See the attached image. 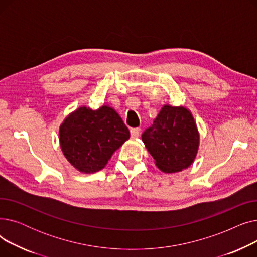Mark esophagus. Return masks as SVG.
<instances>
[{"label": "esophagus", "mask_w": 257, "mask_h": 257, "mask_svg": "<svg viewBox=\"0 0 257 257\" xmlns=\"http://www.w3.org/2000/svg\"><path fill=\"white\" fill-rule=\"evenodd\" d=\"M130 134H131V138L136 139L141 134V129L140 128H131L130 129Z\"/></svg>", "instance_id": "1"}]
</instances>
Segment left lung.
Instances as JSON below:
<instances>
[{"mask_svg": "<svg viewBox=\"0 0 257 257\" xmlns=\"http://www.w3.org/2000/svg\"><path fill=\"white\" fill-rule=\"evenodd\" d=\"M155 165L165 173H176L190 167L199 148V133L191 111L165 105L153 124L142 134Z\"/></svg>", "mask_w": 257, "mask_h": 257, "instance_id": "8db88e82", "label": "left lung"}]
</instances>
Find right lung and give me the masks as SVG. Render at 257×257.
Masks as SVG:
<instances>
[{"label":"right lung","mask_w":257,"mask_h":257,"mask_svg":"<svg viewBox=\"0 0 257 257\" xmlns=\"http://www.w3.org/2000/svg\"><path fill=\"white\" fill-rule=\"evenodd\" d=\"M130 138V132L113 108L97 110L85 106L65 117L59 129L61 150L81 173L102 170L112 154Z\"/></svg>","instance_id":"1"}]
</instances>
